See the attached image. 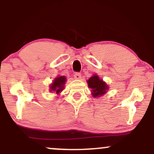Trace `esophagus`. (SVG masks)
<instances>
[{
  "label": "esophagus",
  "instance_id": "1",
  "mask_svg": "<svg viewBox=\"0 0 154 154\" xmlns=\"http://www.w3.org/2000/svg\"><path fill=\"white\" fill-rule=\"evenodd\" d=\"M74 79H77V80H80L82 79V75L79 72H76V73L74 74Z\"/></svg>",
  "mask_w": 154,
  "mask_h": 154
}]
</instances>
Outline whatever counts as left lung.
Listing matches in <instances>:
<instances>
[{"label": "left lung", "instance_id": "obj_1", "mask_svg": "<svg viewBox=\"0 0 154 154\" xmlns=\"http://www.w3.org/2000/svg\"><path fill=\"white\" fill-rule=\"evenodd\" d=\"M87 84L89 89H91V95L94 98L100 97L107 93L109 86L103 79H100L97 74H94L87 80Z\"/></svg>", "mask_w": 154, "mask_h": 154}]
</instances>
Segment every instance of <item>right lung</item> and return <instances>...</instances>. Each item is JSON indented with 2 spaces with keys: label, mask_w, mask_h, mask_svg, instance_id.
I'll list each match as a JSON object with an SVG mask.
<instances>
[{
  "label": "right lung",
  "mask_w": 154,
  "mask_h": 154,
  "mask_svg": "<svg viewBox=\"0 0 154 154\" xmlns=\"http://www.w3.org/2000/svg\"><path fill=\"white\" fill-rule=\"evenodd\" d=\"M66 77L65 75H58L53 80L52 83L49 85L50 92H54L59 94L65 88L66 83Z\"/></svg>",
  "instance_id": "1"
}]
</instances>
